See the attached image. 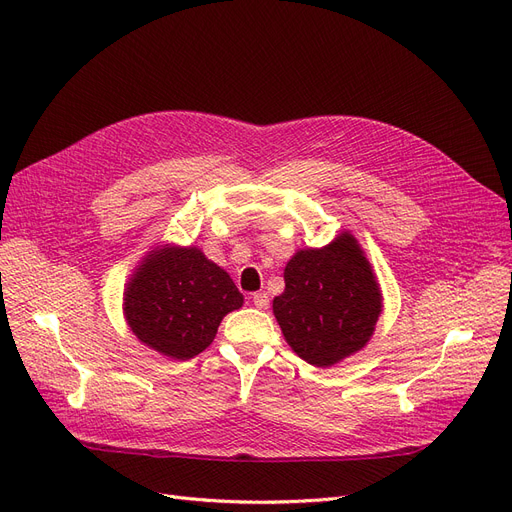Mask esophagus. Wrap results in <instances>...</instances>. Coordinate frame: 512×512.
I'll return each instance as SVG.
<instances>
[{
    "label": "esophagus",
    "mask_w": 512,
    "mask_h": 512,
    "mask_svg": "<svg viewBox=\"0 0 512 512\" xmlns=\"http://www.w3.org/2000/svg\"><path fill=\"white\" fill-rule=\"evenodd\" d=\"M253 305L257 307V309H267V305H270V297H267L265 292H253Z\"/></svg>",
    "instance_id": "esophagus-1"
}]
</instances>
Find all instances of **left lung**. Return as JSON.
Segmentation results:
<instances>
[{
    "label": "left lung",
    "instance_id": "obj_1",
    "mask_svg": "<svg viewBox=\"0 0 512 512\" xmlns=\"http://www.w3.org/2000/svg\"><path fill=\"white\" fill-rule=\"evenodd\" d=\"M274 315L290 348L315 367H332L371 340L382 290L359 240L338 234L321 249H301L284 270Z\"/></svg>",
    "mask_w": 512,
    "mask_h": 512
}]
</instances>
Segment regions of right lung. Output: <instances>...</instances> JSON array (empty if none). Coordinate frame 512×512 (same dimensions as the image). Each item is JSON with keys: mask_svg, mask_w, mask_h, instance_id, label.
<instances>
[{"mask_svg": "<svg viewBox=\"0 0 512 512\" xmlns=\"http://www.w3.org/2000/svg\"><path fill=\"white\" fill-rule=\"evenodd\" d=\"M122 309L130 332L174 361L199 355L245 297L199 247L157 245L134 267Z\"/></svg>", "mask_w": 512, "mask_h": 512, "instance_id": "obj_1", "label": "right lung"}]
</instances>
